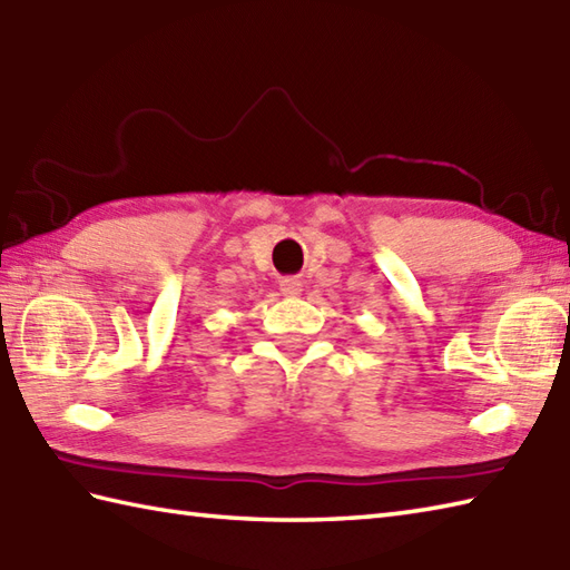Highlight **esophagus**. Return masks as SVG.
<instances>
[{
  "label": "esophagus",
  "instance_id": "34e87169",
  "mask_svg": "<svg viewBox=\"0 0 570 570\" xmlns=\"http://www.w3.org/2000/svg\"><path fill=\"white\" fill-rule=\"evenodd\" d=\"M278 288H282L284 296H298L301 294V282L298 278H282V284H278Z\"/></svg>",
  "mask_w": 570,
  "mask_h": 570
}]
</instances>
